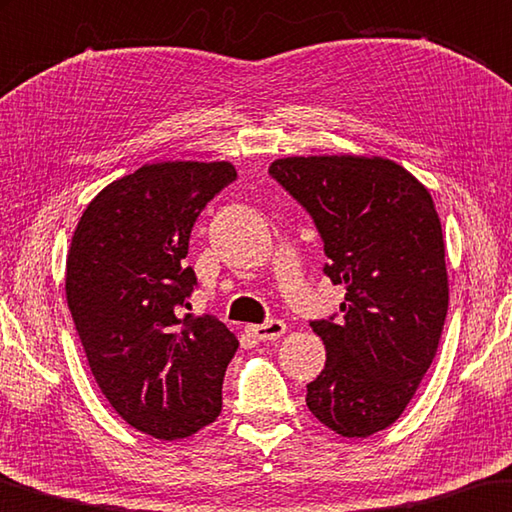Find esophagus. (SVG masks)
Here are the masks:
<instances>
[{
  "instance_id": "1",
  "label": "esophagus",
  "mask_w": 512,
  "mask_h": 512,
  "mask_svg": "<svg viewBox=\"0 0 512 512\" xmlns=\"http://www.w3.org/2000/svg\"><path fill=\"white\" fill-rule=\"evenodd\" d=\"M247 333L256 340H276L286 333V324H283L281 320H270L265 324H249Z\"/></svg>"
}]
</instances>
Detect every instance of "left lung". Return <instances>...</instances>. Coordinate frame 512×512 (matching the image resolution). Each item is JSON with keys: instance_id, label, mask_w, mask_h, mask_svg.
<instances>
[{"instance_id": "8db88e82", "label": "left lung", "mask_w": 512, "mask_h": 512, "mask_svg": "<svg viewBox=\"0 0 512 512\" xmlns=\"http://www.w3.org/2000/svg\"><path fill=\"white\" fill-rule=\"evenodd\" d=\"M270 174L313 215L342 320L313 322L324 370L306 406L345 438L399 420L438 351L449 308L445 240L431 192L383 156H286Z\"/></svg>"}]
</instances>
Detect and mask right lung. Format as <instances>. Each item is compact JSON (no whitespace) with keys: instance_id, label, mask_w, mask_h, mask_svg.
<instances>
[{"instance_id":"obj_1","label":"right lung","mask_w":512,"mask_h":512,"mask_svg":"<svg viewBox=\"0 0 512 512\" xmlns=\"http://www.w3.org/2000/svg\"><path fill=\"white\" fill-rule=\"evenodd\" d=\"M236 179L229 161L147 163L81 213L65 263V297L90 370L133 429L179 440L222 413L238 338L211 315L181 317L197 276L192 224Z\"/></svg>"}]
</instances>
